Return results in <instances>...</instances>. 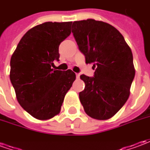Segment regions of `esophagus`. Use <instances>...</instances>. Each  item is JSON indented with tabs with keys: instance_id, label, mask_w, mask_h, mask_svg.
Instances as JSON below:
<instances>
[{
	"instance_id": "34e87169",
	"label": "esophagus",
	"mask_w": 150,
	"mask_h": 150,
	"mask_svg": "<svg viewBox=\"0 0 150 150\" xmlns=\"http://www.w3.org/2000/svg\"><path fill=\"white\" fill-rule=\"evenodd\" d=\"M79 76H80V75H79V74H77V73H76V78L79 79Z\"/></svg>"
}]
</instances>
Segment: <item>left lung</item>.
<instances>
[{
    "instance_id": "1",
    "label": "left lung",
    "mask_w": 150,
    "mask_h": 150,
    "mask_svg": "<svg viewBox=\"0 0 150 150\" xmlns=\"http://www.w3.org/2000/svg\"><path fill=\"white\" fill-rule=\"evenodd\" d=\"M71 31L86 63H93L96 68L94 77L80 75L85 83L79 94L80 102L91 118L110 119L130 95L135 76L132 50L122 34L104 21H74Z\"/></svg>"
}]
</instances>
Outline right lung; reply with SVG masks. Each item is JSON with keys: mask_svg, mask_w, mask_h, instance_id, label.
<instances>
[{"mask_svg": "<svg viewBox=\"0 0 150 150\" xmlns=\"http://www.w3.org/2000/svg\"><path fill=\"white\" fill-rule=\"evenodd\" d=\"M71 21L44 22L21 38L10 59L9 78L18 103L41 120L58 115L75 80L71 70H54L59 46L71 34Z\"/></svg>", "mask_w": 150, "mask_h": 150, "instance_id": "add662e5", "label": "right lung"}]
</instances>
